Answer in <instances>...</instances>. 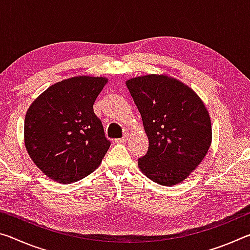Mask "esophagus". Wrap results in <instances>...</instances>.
<instances>
[{"instance_id": "esophagus-1", "label": "esophagus", "mask_w": 250, "mask_h": 250, "mask_svg": "<svg viewBox=\"0 0 250 250\" xmlns=\"http://www.w3.org/2000/svg\"><path fill=\"white\" fill-rule=\"evenodd\" d=\"M128 139H129V134L126 133V134H125L124 137H122V138H120V139H117L116 141H117L118 143H122V142H125L126 140H128Z\"/></svg>"}]
</instances>
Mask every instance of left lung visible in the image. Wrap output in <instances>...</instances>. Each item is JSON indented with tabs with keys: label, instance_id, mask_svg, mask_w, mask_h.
Here are the masks:
<instances>
[{
	"label": "left lung",
	"instance_id": "left-lung-1",
	"mask_svg": "<svg viewBox=\"0 0 250 250\" xmlns=\"http://www.w3.org/2000/svg\"><path fill=\"white\" fill-rule=\"evenodd\" d=\"M126 87L141 113L149 150L139 168L164 186L182 183L204 160L211 145V124L192 88L167 75L128 79Z\"/></svg>",
	"mask_w": 250,
	"mask_h": 250
}]
</instances>
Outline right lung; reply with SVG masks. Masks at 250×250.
Listing matches in <instances>:
<instances>
[{
    "mask_svg": "<svg viewBox=\"0 0 250 250\" xmlns=\"http://www.w3.org/2000/svg\"><path fill=\"white\" fill-rule=\"evenodd\" d=\"M108 78L76 76L48 87L29 105L24 143L46 176L69 184L100 166L110 146L92 105Z\"/></svg>",
    "mask_w": 250,
    "mask_h": 250,
    "instance_id": "right-lung-1",
    "label": "right lung"
}]
</instances>
